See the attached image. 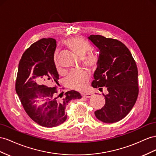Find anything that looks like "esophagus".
I'll return each instance as SVG.
<instances>
[{
	"label": "esophagus",
	"instance_id": "esophagus-1",
	"mask_svg": "<svg viewBox=\"0 0 156 156\" xmlns=\"http://www.w3.org/2000/svg\"><path fill=\"white\" fill-rule=\"evenodd\" d=\"M82 96H83V97H85V98H87V99H89V98L91 97L92 95L90 94V93H85V94H83Z\"/></svg>",
	"mask_w": 156,
	"mask_h": 156
}]
</instances>
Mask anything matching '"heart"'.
<instances>
[{"instance_id": "1", "label": "heart", "mask_w": 156, "mask_h": 156, "mask_svg": "<svg viewBox=\"0 0 156 156\" xmlns=\"http://www.w3.org/2000/svg\"><path fill=\"white\" fill-rule=\"evenodd\" d=\"M65 44L71 50L80 57H83L90 51L91 47L85 40L80 37L70 38L65 41ZM85 63L91 68H95L98 63V59L93 53H88L84 57ZM54 63L59 73H61V69L57 61L56 56L54 58ZM90 82V76L84 70H74L71 72L66 79V84L69 88L73 90L83 91L87 89Z\"/></svg>"}]
</instances>
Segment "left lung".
I'll return each mask as SVG.
<instances>
[{
    "label": "left lung",
    "instance_id": "8db88e82",
    "mask_svg": "<svg viewBox=\"0 0 156 156\" xmlns=\"http://www.w3.org/2000/svg\"><path fill=\"white\" fill-rule=\"evenodd\" d=\"M90 41L98 48L99 57L91 86L108 91L105 105L95 112L104 123L117 122L125 118L135 105L139 95L136 62L124 44L101 35H90Z\"/></svg>",
    "mask_w": 156,
    "mask_h": 156
}]
</instances>
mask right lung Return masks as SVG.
Returning <instances> with one entry per match:
<instances>
[{"label":"right lung","instance_id":"obj_1","mask_svg":"<svg viewBox=\"0 0 156 156\" xmlns=\"http://www.w3.org/2000/svg\"><path fill=\"white\" fill-rule=\"evenodd\" d=\"M55 48L56 41L51 38L31 44L22 55L16 81V91L26 113L45 127L63 123L67 118L65 108L69 102L82 97L74 90L59 94V74L53 60ZM38 95L46 98L47 101L37 108L35 102Z\"/></svg>","mask_w":156,"mask_h":156}]
</instances>
